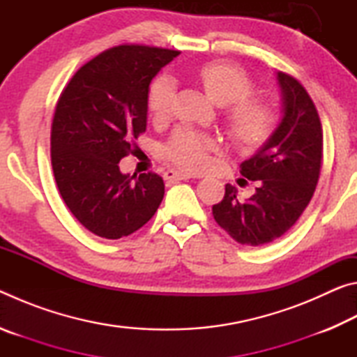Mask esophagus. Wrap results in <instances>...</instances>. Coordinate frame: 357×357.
Wrapping results in <instances>:
<instances>
[{
  "mask_svg": "<svg viewBox=\"0 0 357 357\" xmlns=\"http://www.w3.org/2000/svg\"><path fill=\"white\" fill-rule=\"evenodd\" d=\"M164 178L168 181H185V179H190L193 178L190 173H185V172H178V170H167Z\"/></svg>",
  "mask_w": 357,
  "mask_h": 357,
  "instance_id": "34e87169",
  "label": "esophagus"
}]
</instances>
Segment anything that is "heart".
Here are the masks:
<instances>
[{"instance_id":"b5f03b06","label":"heart","mask_w":357,"mask_h":357,"mask_svg":"<svg viewBox=\"0 0 357 357\" xmlns=\"http://www.w3.org/2000/svg\"><path fill=\"white\" fill-rule=\"evenodd\" d=\"M197 78L214 104L229 105L223 123L238 148L253 151L268 140L275 128V113L263 100L247 99L253 93V83L243 69L229 63H208L197 70ZM173 98L174 82L172 78H157L148 94V107L153 118L168 116ZM214 148L215 143L211 137L183 130L174 134L167 144L165 154L173 164L187 172H202L209 165Z\"/></svg>"}]
</instances>
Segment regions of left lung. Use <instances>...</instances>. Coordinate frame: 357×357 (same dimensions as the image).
<instances>
[{
	"mask_svg": "<svg viewBox=\"0 0 357 357\" xmlns=\"http://www.w3.org/2000/svg\"><path fill=\"white\" fill-rule=\"evenodd\" d=\"M282 93V118L271 137L241 174L257 181L255 193L241 200L238 189L225 185V197L213 206L215 222L244 245H264L291 228L318 184L323 159V129L318 112L304 86L277 72Z\"/></svg>",
	"mask_w": 357,
	"mask_h": 357,
	"instance_id": "8db88e82",
	"label": "left lung"
}]
</instances>
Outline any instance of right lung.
I'll list each match as a JSON object with an SVG mask.
<instances>
[{
    "mask_svg": "<svg viewBox=\"0 0 357 357\" xmlns=\"http://www.w3.org/2000/svg\"><path fill=\"white\" fill-rule=\"evenodd\" d=\"M176 50L119 45L77 70L52 124V167L75 219L105 239L129 236L160 206L164 179L124 174L119 160L146 130L149 84Z\"/></svg>",
    "mask_w": 357,
    "mask_h": 357,
    "instance_id": "1",
    "label": "right lung"
}]
</instances>
